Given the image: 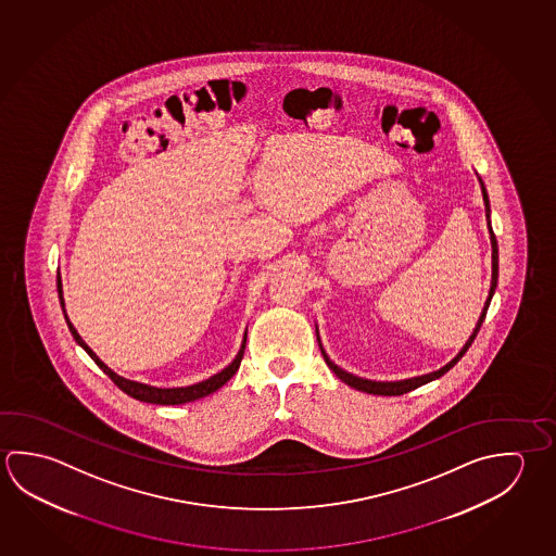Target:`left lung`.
Returning <instances> with one entry per match:
<instances>
[{"label":"left lung","mask_w":556,"mask_h":556,"mask_svg":"<svg viewBox=\"0 0 556 556\" xmlns=\"http://www.w3.org/2000/svg\"><path fill=\"white\" fill-rule=\"evenodd\" d=\"M478 181H480V187H482V199H484V206H486L488 230H490V242H492V285H490V292H488L484 308H482V314H480V318H478L477 328L472 331V336H470L467 343L463 345V350L458 351L457 357L448 361L445 367H441L439 370H433V372H428V375H421V377H414V379L394 380V382H380V380L361 379V377H355V375H351L348 370L340 369V367H338V365H336L333 361H330V357L326 355V351L321 348L320 336H318V330H316V336H318V345H320L324 361H326V363H328V367L336 372V377L343 380L345 384H350V387L361 390V392H367V394H379V396H400V394H406L409 390L418 389L421 384H428L431 380L443 377L448 369H453V367L457 365L458 359H460V357L467 353L468 348L472 345V341L477 338V333L478 330H480V326H482V321L486 318L488 306H490V301H492V296H494V291H496L497 285V242L496 236H494V230H492V226H490V201H488L486 187H484L480 177H478Z\"/></svg>","instance_id":"left-lung-1"}]
</instances>
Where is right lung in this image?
I'll use <instances>...</instances> for the list:
<instances>
[{
  "mask_svg": "<svg viewBox=\"0 0 556 556\" xmlns=\"http://www.w3.org/2000/svg\"><path fill=\"white\" fill-rule=\"evenodd\" d=\"M56 287H59L60 306H62L64 318H66V324H68V328L70 331H72V336H74V340L78 341L79 345H81L84 350L88 351L89 357L98 363L99 369L103 370V372L108 375L109 379L113 380V382L117 384L118 389L123 390V392H127L128 396L140 400V402H148V404H162V406H176V404H186V402H193V400L208 396V394H213V392H216V390L220 389L223 384H226L228 380L235 377V372L238 370V367H240L242 357H244L248 331L244 333V341H242V348L238 351L236 359L232 361L228 367L220 370V372H216V375H213L211 379L203 380V382H197V384H191V387H179V389H157V387H150V384H144V382L125 379V377L117 375L115 370L109 369L108 365H105L103 361L99 359L98 355H96L93 351L89 350L88 343L81 340V336H79L78 330L72 326L68 314H66V308H64V296H62V281H60V274L59 277H56Z\"/></svg>",
  "mask_w": 556,
  "mask_h": 556,
  "instance_id": "add662e5",
  "label": "right lung"
}]
</instances>
